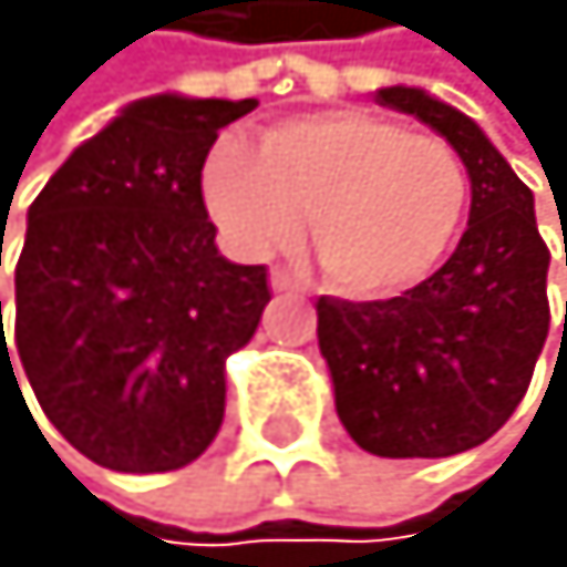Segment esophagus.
<instances>
[{
    "instance_id": "34e87169",
    "label": "esophagus",
    "mask_w": 567,
    "mask_h": 567,
    "mask_svg": "<svg viewBox=\"0 0 567 567\" xmlns=\"http://www.w3.org/2000/svg\"><path fill=\"white\" fill-rule=\"evenodd\" d=\"M270 289H278V292H292V289H300V281L292 278L286 267H275V270H270Z\"/></svg>"
}]
</instances>
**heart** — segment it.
I'll return each instance as SVG.
<instances>
[{"mask_svg": "<svg viewBox=\"0 0 567 567\" xmlns=\"http://www.w3.org/2000/svg\"><path fill=\"white\" fill-rule=\"evenodd\" d=\"M472 182L442 136L368 111L303 114L264 144L223 136L204 163V204L240 256H270L311 215V248L338 292L379 300L420 286L453 248Z\"/></svg>", "mask_w": 567, "mask_h": 567, "instance_id": "heart-1", "label": "heart"}]
</instances>
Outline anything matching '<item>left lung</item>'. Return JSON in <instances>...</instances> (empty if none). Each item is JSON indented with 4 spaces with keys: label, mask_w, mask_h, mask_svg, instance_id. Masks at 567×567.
Here are the masks:
<instances>
[{
    "label": "left lung",
    "mask_w": 567,
    "mask_h": 567,
    "mask_svg": "<svg viewBox=\"0 0 567 567\" xmlns=\"http://www.w3.org/2000/svg\"><path fill=\"white\" fill-rule=\"evenodd\" d=\"M379 103L453 144L472 177V215L453 256L401 297H319V352L360 450L453 456L502 431L532 385L549 333V248L532 188L472 117L420 89H382Z\"/></svg>",
    "instance_id": "obj_1"
}]
</instances>
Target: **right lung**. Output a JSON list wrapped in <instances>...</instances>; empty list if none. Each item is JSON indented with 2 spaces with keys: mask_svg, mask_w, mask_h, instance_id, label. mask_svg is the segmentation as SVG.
I'll use <instances>...</instances> for the list:
<instances>
[{
  "mask_svg": "<svg viewBox=\"0 0 567 567\" xmlns=\"http://www.w3.org/2000/svg\"><path fill=\"white\" fill-rule=\"evenodd\" d=\"M248 111L256 100L125 106L29 207L0 374L24 368L54 431L111 472H177L223 426L226 357L256 333L270 281L218 256L204 163Z\"/></svg>",
  "mask_w": 567,
  "mask_h": 567,
  "instance_id": "1",
  "label": "right lung"
}]
</instances>
